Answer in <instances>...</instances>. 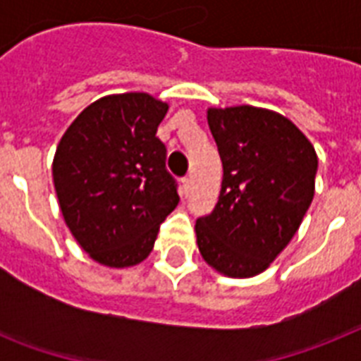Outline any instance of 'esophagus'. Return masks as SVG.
<instances>
[{
	"label": "esophagus",
	"mask_w": 361,
	"mask_h": 361,
	"mask_svg": "<svg viewBox=\"0 0 361 361\" xmlns=\"http://www.w3.org/2000/svg\"><path fill=\"white\" fill-rule=\"evenodd\" d=\"M181 183H183V195H189V191H191V185H192L191 176H185V178L181 180Z\"/></svg>",
	"instance_id": "esophagus-1"
}]
</instances>
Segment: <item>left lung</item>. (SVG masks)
<instances>
[{"label": "left lung", "mask_w": 361, "mask_h": 361, "mask_svg": "<svg viewBox=\"0 0 361 361\" xmlns=\"http://www.w3.org/2000/svg\"><path fill=\"white\" fill-rule=\"evenodd\" d=\"M223 163L214 212L198 217L200 255L219 274L252 277L274 262L314 197L319 159L285 116L257 106L209 109Z\"/></svg>", "instance_id": "8db88e82"}]
</instances>
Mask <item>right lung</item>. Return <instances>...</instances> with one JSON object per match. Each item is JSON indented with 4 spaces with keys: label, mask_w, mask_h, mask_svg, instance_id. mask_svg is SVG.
I'll return each mask as SVG.
<instances>
[{
    "label": "right lung",
    "mask_w": 361,
    "mask_h": 361,
    "mask_svg": "<svg viewBox=\"0 0 361 361\" xmlns=\"http://www.w3.org/2000/svg\"><path fill=\"white\" fill-rule=\"evenodd\" d=\"M166 110L147 93L109 95L82 110L59 140L52 164L59 208L99 264L142 262L180 202L166 147L155 136Z\"/></svg>",
    "instance_id": "right-lung-1"
}]
</instances>
